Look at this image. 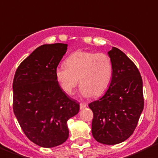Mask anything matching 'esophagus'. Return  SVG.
<instances>
[{"instance_id":"1","label":"esophagus","mask_w":158,"mask_h":158,"mask_svg":"<svg viewBox=\"0 0 158 158\" xmlns=\"http://www.w3.org/2000/svg\"><path fill=\"white\" fill-rule=\"evenodd\" d=\"M79 106H80V110H83L84 108L87 107V104L84 103V102H81V103L79 104Z\"/></svg>"}]
</instances>
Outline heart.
<instances>
[{"label":"heart","mask_w":158,"mask_h":158,"mask_svg":"<svg viewBox=\"0 0 158 158\" xmlns=\"http://www.w3.org/2000/svg\"><path fill=\"white\" fill-rule=\"evenodd\" d=\"M65 65L56 68V78L61 89L68 94L73 93L79 82L82 97L99 96L111 82L113 64L106 53L78 51L68 56Z\"/></svg>","instance_id":"b5f03b06"}]
</instances>
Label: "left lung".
<instances>
[{"instance_id": "obj_1", "label": "left lung", "mask_w": 158, "mask_h": 158, "mask_svg": "<svg viewBox=\"0 0 158 158\" xmlns=\"http://www.w3.org/2000/svg\"><path fill=\"white\" fill-rule=\"evenodd\" d=\"M113 64L111 82L104 95L89 104L91 132L97 142L116 145L131 136L144 108L142 79L136 65L118 48L108 52Z\"/></svg>"}]
</instances>
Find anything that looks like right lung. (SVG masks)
Wrapping results in <instances>:
<instances>
[{"label":"right lung","instance_id":"add662e5","mask_svg":"<svg viewBox=\"0 0 158 158\" xmlns=\"http://www.w3.org/2000/svg\"><path fill=\"white\" fill-rule=\"evenodd\" d=\"M67 50V44L41 45L15 73L13 112L26 136L41 147L65 142L69 136L68 120L79 113V104L64 93L56 78Z\"/></svg>","mask_w":158,"mask_h":158}]
</instances>
